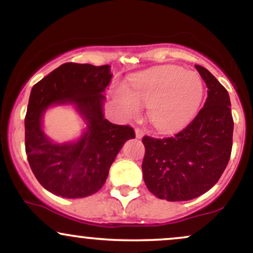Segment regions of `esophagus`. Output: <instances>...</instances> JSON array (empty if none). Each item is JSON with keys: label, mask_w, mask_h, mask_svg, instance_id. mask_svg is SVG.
<instances>
[{"label": "esophagus", "mask_w": 253, "mask_h": 253, "mask_svg": "<svg viewBox=\"0 0 253 253\" xmlns=\"http://www.w3.org/2000/svg\"><path fill=\"white\" fill-rule=\"evenodd\" d=\"M143 135H144V130L141 128H139V127H136V128H135V136H136V138L140 139V138H143Z\"/></svg>", "instance_id": "1"}]
</instances>
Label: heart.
I'll return each mask as SVG.
<instances>
[{"mask_svg": "<svg viewBox=\"0 0 253 253\" xmlns=\"http://www.w3.org/2000/svg\"><path fill=\"white\" fill-rule=\"evenodd\" d=\"M203 94L205 86L196 72L164 66L135 76L130 81V91L120 89L118 100L130 118L140 114L141 104L149 107V119L155 128L170 133L190 123Z\"/></svg>", "mask_w": 253, "mask_h": 253, "instance_id": "obj_1", "label": "heart"}]
</instances>
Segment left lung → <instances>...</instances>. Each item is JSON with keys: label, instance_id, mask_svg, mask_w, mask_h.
<instances>
[{"label": "left lung", "instance_id": "left-lung-1", "mask_svg": "<svg viewBox=\"0 0 253 253\" xmlns=\"http://www.w3.org/2000/svg\"><path fill=\"white\" fill-rule=\"evenodd\" d=\"M207 85V100L194 120L169 138L145 135L143 177L153 195L188 201L219 181L233 144V118L225 86L203 66L195 65Z\"/></svg>", "mask_w": 253, "mask_h": 253}]
</instances>
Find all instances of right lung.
<instances>
[{
    "mask_svg": "<svg viewBox=\"0 0 253 253\" xmlns=\"http://www.w3.org/2000/svg\"><path fill=\"white\" fill-rule=\"evenodd\" d=\"M109 65L65 63L32 88L25 118L28 163L40 184L54 195L81 199L97 193L125 141L135 138L128 125H114L103 115ZM75 104L87 123L77 142L54 144L44 135L41 119L51 104Z\"/></svg>",
    "mask_w": 253,
    "mask_h": 253,
    "instance_id": "right-lung-1",
    "label": "right lung"
}]
</instances>
